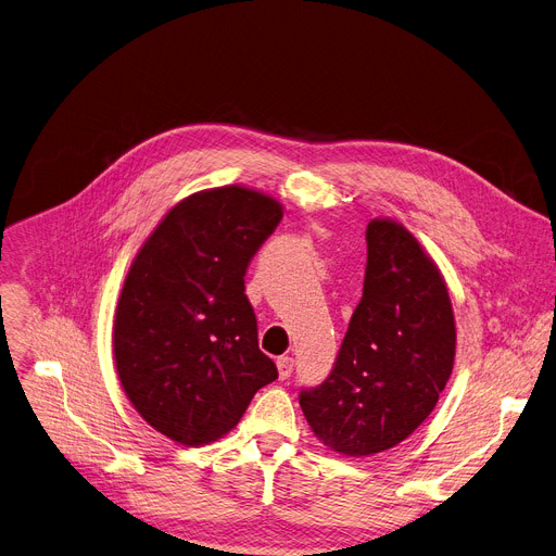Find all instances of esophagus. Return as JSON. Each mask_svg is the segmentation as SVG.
Instances as JSON below:
<instances>
[{
  "instance_id": "1",
  "label": "esophagus",
  "mask_w": 556,
  "mask_h": 556,
  "mask_svg": "<svg viewBox=\"0 0 556 556\" xmlns=\"http://www.w3.org/2000/svg\"><path fill=\"white\" fill-rule=\"evenodd\" d=\"M292 368H294V362L290 357H279L277 359V370H279L281 379H288L292 375Z\"/></svg>"
}]
</instances>
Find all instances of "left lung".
I'll use <instances>...</instances> for the list:
<instances>
[{
  "label": "left lung",
  "instance_id": "1",
  "mask_svg": "<svg viewBox=\"0 0 556 556\" xmlns=\"http://www.w3.org/2000/svg\"><path fill=\"white\" fill-rule=\"evenodd\" d=\"M366 241L364 296L334 368L299 394L313 432L345 457L408 439L434 410L457 348L445 281L421 243L392 219H372Z\"/></svg>",
  "mask_w": 556,
  "mask_h": 556
}]
</instances>
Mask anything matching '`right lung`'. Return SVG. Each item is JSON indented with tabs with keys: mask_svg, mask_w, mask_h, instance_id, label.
Returning <instances> with one entry per match:
<instances>
[{
	"mask_svg": "<svg viewBox=\"0 0 556 556\" xmlns=\"http://www.w3.org/2000/svg\"><path fill=\"white\" fill-rule=\"evenodd\" d=\"M281 217L260 190H201L166 213L130 264L113 326L117 375L132 408L181 445L230 432L277 379L243 277Z\"/></svg>",
	"mask_w": 556,
	"mask_h": 556,
	"instance_id": "right-lung-1",
	"label": "right lung"
}]
</instances>
